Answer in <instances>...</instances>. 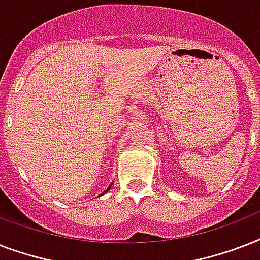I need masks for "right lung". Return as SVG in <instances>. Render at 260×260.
Wrapping results in <instances>:
<instances>
[{
	"label": "right lung",
	"instance_id": "1",
	"mask_svg": "<svg viewBox=\"0 0 260 260\" xmlns=\"http://www.w3.org/2000/svg\"><path fill=\"white\" fill-rule=\"evenodd\" d=\"M110 187H112V185H110V186H109V187H108V189H106V190H105V191H104V193H102V194H105V193H108V191H109V189H110ZM102 194H101V196H102Z\"/></svg>",
	"mask_w": 260,
	"mask_h": 260
}]
</instances>
